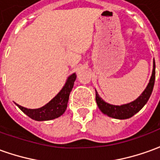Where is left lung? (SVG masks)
I'll list each match as a JSON object with an SVG mask.
<instances>
[{
  "mask_svg": "<svg viewBox=\"0 0 160 160\" xmlns=\"http://www.w3.org/2000/svg\"><path fill=\"white\" fill-rule=\"evenodd\" d=\"M155 81V62L153 61V69L152 73L151 79L148 83V87L145 89V91L141 93L140 97L137 99H135L129 104H123L121 106L118 105H112V104L105 103L101 98L98 94L96 92V102L98 108L104 115H107L108 117L117 119H127L131 117H133L134 114H136L138 111H140L147 104V102L151 96L152 92L153 89Z\"/></svg>",
  "mask_w": 160,
  "mask_h": 160,
  "instance_id": "8db88e82",
  "label": "left lung"
}]
</instances>
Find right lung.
<instances>
[{"instance_id": "add662e5", "label": "right lung", "mask_w": 160, "mask_h": 160, "mask_svg": "<svg viewBox=\"0 0 160 160\" xmlns=\"http://www.w3.org/2000/svg\"><path fill=\"white\" fill-rule=\"evenodd\" d=\"M76 79V74L73 73L68 77L65 86L62 91L44 106L39 109H26L17 104L21 111L27 115L29 118L36 121H48L61 117L65 112L71 91L73 89V84Z\"/></svg>"}]
</instances>
